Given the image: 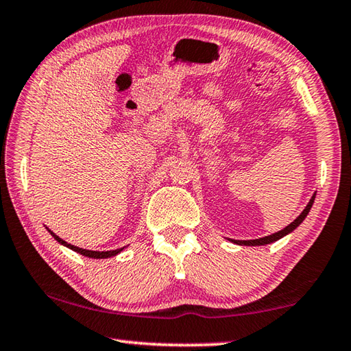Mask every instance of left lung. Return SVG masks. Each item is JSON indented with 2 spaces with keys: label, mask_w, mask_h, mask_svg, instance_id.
Segmentation results:
<instances>
[{
  "label": "left lung",
  "mask_w": 351,
  "mask_h": 351,
  "mask_svg": "<svg viewBox=\"0 0 351 351\" xmlns=\"http://www.w3.org/2000/svg\"><path fill=\"white\" fill-rule=\"evenodd\" d=\"M315 197H316V194H313V197L310 199L308 205L305 206V210L299 214V217H298L296 220H293V222H291L290 225L285 226L284 230L274 232V234H271V236H265V237H261V239H254V241H231V242H234V243H237V245H245V247H257V245H268V243H273V242H276V241H279V239H282V237L287 236V234H290L291 231L296 230L298 226L304 222V219L306 217V214H308L310 210H311L313 202H315Z\"/></svg>",
  "instance_id": "left-lung-1"
}]
</instances>
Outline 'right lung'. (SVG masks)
Segmentation results:
<instances>
[{
  "instance_id": "right-lung-1",
  "label": "right lung",
  "mask_w": 351,
  "mask_h": 351,
  "mask_svg": "<svg viewBox=\"0 0 351 351\" xmlns=\"http://www.w3.org/2000/svg\"><path fill=\"white\" fill-rule=\"evenodd\" d=\"M49 232H51L55 241L60 242L61 245H64V247L71 248L72 251H75V253H80V254H83V256H86V257H92V259H108V257H112V256H117L119 253H121L123 248H125V247H123V248L112 250V251H92V250H83V248L75 247V245L67 243L66 241H63V239H60L57 234H53V232H52L51 230H49Z\"/></svg>"
}]
</instances>
